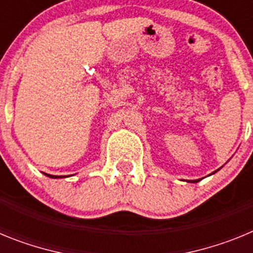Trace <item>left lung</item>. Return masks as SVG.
<instances>
[{"label":"left lung","mask_w":253,"mask_h":253,"mask_svg":"<svg viewBox=\"0 0 253 253\" xmlns=\"http://www.w3.org/2000/svg\"><path fill=\"white\" fill-rule=\"evenodd\" d=\"M216 171H218V169H216ZM215 171V172H216ZM213 173H214V172H213ZM198 181H200V180H189V181H187V182H191V184H195V182H198Z\"/></svg>","instance_id":"1"}]
</instances>
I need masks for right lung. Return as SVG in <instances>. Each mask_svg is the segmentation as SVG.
Wrapping results in <instances>:
<instances>
[{"instance_id": "obj_1", "label": "right lung", "mask_w": 253, "mask_h": 253, "mask_svg": "<svg viewBox=\"0 0 253 253\" xmlns=\"http://www.w3.org/2000/svg\"><path fill=\"white\" fill-rule=\"evenodd\" d=\"M45 176H48V177H51V178H59L60 176H54V175H49V173H45Z\"/></svg>"}]
</instances>
